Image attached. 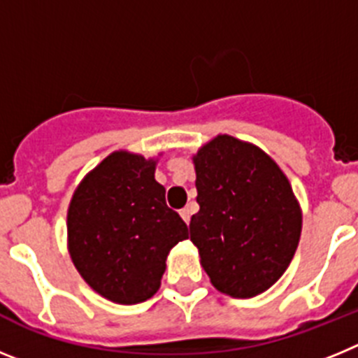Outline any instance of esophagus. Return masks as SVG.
Returning a JSON list of instances; mask_svg holds the SVG:
<instances>
[{
  "instance_id": "esophagus-1",
  "label": "esophagus",
  "mask_w": 358,
  "mask_h": 358,
  "mask_svg": "<svg viewBox=\"0 0 358 358\" xmlns=\"http://www.w3.org/2000/svg\"><path fill=\"white\" fill-rule=\"evenodd\" d=\"M179 215H181L182 220H185V222L188 224L189 222V217H192V210H189V208H182V210L179 211Z\"/></svg>"
}]
</instances>
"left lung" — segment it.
<instances>
[{"label":"left lung","instance_id":"left-lung-1","mask_svg":"<svg viewBox=\"0 0 358 358\" xmlns=\"http://www.w3.org/2000/svg\"><path fill=\"white\" fill-rule=\"evenodd\" d=\"M201 210L189 240L218 292L255 297L276 283L294 258L303 226L289 179L260 147L218 134L192 157Z\"/></svg>","mask_w":358,"mask_h":358}]
</instances>
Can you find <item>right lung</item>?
<instances>
[{
    "instance_id": "obj_1",
    "label": "right lung",
    "mask_w": 358,
    "mask_h": 358,
    "mask_svg": "<svg viewBox=\"0 0 358 358\" xmlns=\"http://www.w3.org/2000/svg\"><path fill=\"white\" fill-rule=\"evenodd\" d=\"M161 156V154H159ZM157 159L116 150L78 182L68 208V251L96 294L136 305L159 290L170 249L188 238L164 202Z\"/></svg>"
}]
</instances>
